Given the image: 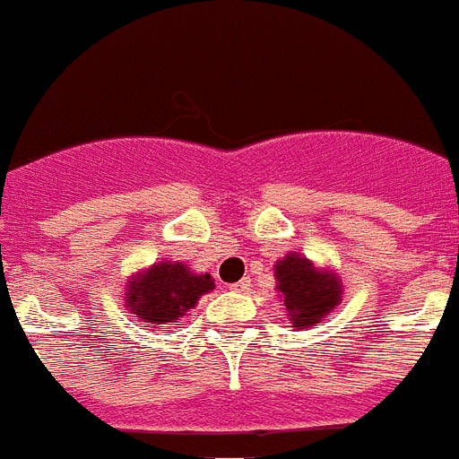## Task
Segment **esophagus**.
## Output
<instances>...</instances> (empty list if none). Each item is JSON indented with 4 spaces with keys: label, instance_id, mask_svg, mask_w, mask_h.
Instances as JSON below:
<instances>
[{
    "label": "esophagus",
    "instance_id": "34e87169",
    "mask_svg": "<svg viewBox=\"0 0 459 459\" xmlns=\"http://www.w3.org/2000/svg\"><path fill=\"white\" fill-rule=\"evenodd\" d=\"M230 289H233V291H247V289H249V280H240V282L230 284Z\"/></svg>",
    "mask_w": 459,
    "mask_h": 459
}]
</instances>
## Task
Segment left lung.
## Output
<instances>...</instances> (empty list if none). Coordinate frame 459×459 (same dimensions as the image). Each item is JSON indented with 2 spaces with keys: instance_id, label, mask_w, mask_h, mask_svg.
<instances>
[{
  "instance_id": "obj_1",
  "label": "left lung",
  "mask_w": 459,
  "mask_h": 459,
  "mask_svg": "<svg viewBox=\"0 0 459 459\" xmlns=\"http://www.w3.org/2000/svg\"><path fill=\"white\" fill-rule=\"evenodd\" d=\"M275 280L289 319L299 329L317 326L342 299V284L336 273L317 268L301 254H287L277 261Z\"/></svg>"
}]
</instances>
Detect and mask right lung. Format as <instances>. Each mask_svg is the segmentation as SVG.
<instances>
[{"label": "right lung", "instance_id": "right-lung-1", "mask_svg": "<svg viewBox=\"0 0 459 459\" xmlns=\"http://www.w3.org/2000/svg\"><path fill=\"white\" fill-rule=\"evenodd\" d=\"M214 289L210 273L195 275L179 261H160L149 271L130 277L126 284V307L149 325L175 322L195 307L198 299Z\"/></svg>", "mask_w": 459, "mask_h": 459}]
</instances>
